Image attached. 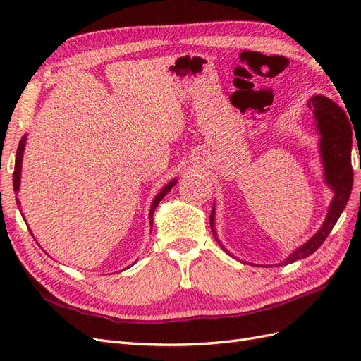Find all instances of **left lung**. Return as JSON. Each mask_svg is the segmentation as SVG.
I'll return each mask as SVG.
<instances>
[{
  "mask_svg": "<svg viewBox=\"0 0 361 361\" xmlns=\"http://www.w3.org/2000/svg\"><path fill=\"white\" fill-rule=\"evenodd\" d=\"M307 106L313 111L316 130H318V134L321 135L318 147H319V157H321L322 169H324V180L333 191V199L329 206V211H326L325 220L319 227V231L316 232L309 241H305L302 245L295 248L285 260L280 262V264L267 265V267H277V265L283 267V265L292 264L295 260H300L313 255L314 251L322 245L326 236L330 235L331 228L334 227L338 216L342 215L345 209V206L349 200V195H351L353 179H354L353 166H351V150H353L351 123H349V120L342 108L326 96H322V94L312 96L307 102ZM209 223L218 245H220L228 256L235 257L231 251L223 245L220 238H218L216 227H215V203L212 206ZM244 264H250V262H244ZM251 265H256V264H251Z\"/></svg>",
  "mask_w": 361,
  "mask_h": 361,
  "instance_id": "obj_1",
  "label": "left lung"
}]
</instances>
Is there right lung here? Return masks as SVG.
<instances>
[{
    "instance_id": "right-lung-1",
    "label": "right lung",
    "mask_w": 361,
    "mask_h": 361,
    "mask_svg": "<svg viewBox=\"0 0 361 361\" xmlns=\"http://www.w3.org/2000/svg\"><path fill=\"white\" fill-rule=\"evenodd\" d=\"M25 143H27V134L20 138L19 141V146H18V150H16V161H15V173H13V190L15 192L18 194L19 188H20V170H23V158H24V150H25ZM178 183V179H171L169 183H166V187H162V190L155 195V199L152 200V204H150V209H149V224H150V228L154 227V214H155V209L158 207L159 202L166 197L167 192H170V190L174 187V185ZM16 203L19 206L20 209V202L16 199ZM23 212V211H20ZM24 216V214H23ZM25 220V216H24ZM27 223V221H25ZM137 262V260H135ZM134 262V264H135Z\"/></svg>"
}]
</instances>
